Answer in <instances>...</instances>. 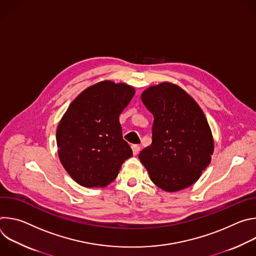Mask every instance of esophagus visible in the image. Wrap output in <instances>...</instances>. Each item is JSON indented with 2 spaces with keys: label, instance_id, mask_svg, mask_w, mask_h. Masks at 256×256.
<instances>
[{
  "label": "esophagus",
  "instance_id": "esophagus-1",
  "mask_svg": "<svg viewBox=\"0 0 256 256\" xmlns=\"http://www.w3.org/2000/svg\"><path fill=\"white\" fill-rule=\"evenodd\" d=\"M132 154L136 156V155H138V152H140V148L138 147V144H132Z\"/></svg>",
  "mask_w": 256,
  "mask_h": 256
}]
</instances>
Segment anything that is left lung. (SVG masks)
Listing matches in <instances>:
<instances>
[{
  "label": "left lung",
  "mask_w": 256,
  "mask_h": 256,
  "mask_svg": "<svg viewBox=\"0 0 256 256\" xmlns=\"http://www.w3.org/2000/svg\"><path fill=\"white\" fill-rule=\"evenodd\" d=\"M140 99L154 116L152 144L138 155L153 184L167 192L192 186L210 165L214 138L196 100L179 86L163 82Z\"/></svg>",
  "instance_id": "left-lung-1"
}]
</instances>
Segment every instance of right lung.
<instances>
[{
    "instance_id": "1",
    "label": "right lung",
    "mask_w": 256,
    "mask_h": 256,
    "mask_svg": "<svg viewBox=\"0 0 256 256\" xmlns=\"http://www.w3.org/2000/svg\"><path fill=\"white\" fill-rule=\"evenodd\" d=\"M126 83L105 80L81 92L68 107L56 128L60 161L85 188H104L132 156L122 138L120 114L134 94Z\"/></svg>"
}]
</instances>
